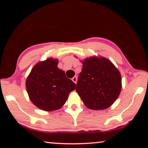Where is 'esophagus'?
<instances>
[{
	"instance_id": "esophagus-1",
	"label": "esophagus",
	"mask_w": 148,
	"mask_h": 148,
	"mask_svg": "<svg viewBox=\"0 0 148 148\" xmlns=\"http://www.w3.org/2000/svg\"><path fill=\"white\" fill-rule=\"evenodd\" d=\"M72 80L74 82L75 84H76V82H77V77H76V76H74V77H72Z\"/></svg>"
}]
</instances>
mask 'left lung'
Segmentation results:
<instances>
[{"instance_id": "left-lung-1", "label": "left lung", "mask_w": 148, "mask_h": 148, "mask_svg": "<svg viewBox=\"0 0 148 148\" xmlns=\"http://www.w3.org/2000/svg\"><path fill=\"white\" fill-rule=\"evenodd\" d=\"M76 92L89 109L104 110L114 104L121 90V76L114 64L102 57L82 61Z\"/></svg>"}]
</instances>
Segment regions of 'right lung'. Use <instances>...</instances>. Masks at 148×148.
<instances>
[{"label": "right lung", "instance_id": "obj_1", "mask_svg": "<svg viewBox=\"0 0 148 148\" xmlns=\"http://www.w3.org/2000/svg\"><path fill=\"white\" fill-rule=\"evenodd\" d=\"M59 61L49 58L32 68L26 80L29 99L44 111H53L63 106L76 85L57 67Z\"/></svg>", "mask_w": 148, "mask_h": 148}]
</instances>
